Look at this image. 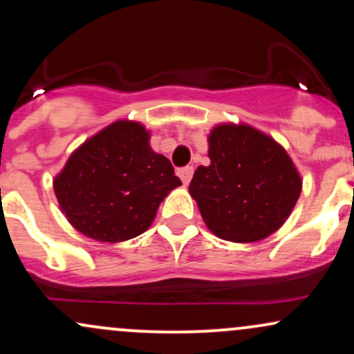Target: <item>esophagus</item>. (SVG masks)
<instances>
[{"mask_svg": "<svg viewBox=\"0 0 354 354\" xmlns=\"http://www.w3.org/2000/svg\"><path fill=\"white\" fill-rule=\"evenodd\" d=\"M178 176L181 178L183 185H188L191 178H193V166H185V168L178 169Z\"/></svg>", "mask_w": 354, "mask_h": 354, "instance_id": "obj_1", "label": "esophagus"}]
</instances>
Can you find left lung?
Instances as JSON below:
<instances>
[{"label":"left lung","instance_id":"obj_1","mask_svg":"<svg viewBox=\"0 0 354 354\" xmlns=\"http://www.w3.org/2000/svg\"><path fill=\"white\" fill-rule=\"evenodd\" d=\"M209 166H200L189 194L218 238L254 243L293 211L301 178L273 138L248 124H218L208 136Z\"/></svg>","mask_w":354,"mask_h":354}]
</instances>
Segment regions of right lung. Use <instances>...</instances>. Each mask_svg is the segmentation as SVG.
<instances>
[{
	"label": "right lung",
	"instance_id": "right-lung-1",
	"mask_svg": "<svg viewBox=\"0 0 354 354\" xmlns=\"http://www.w3.org/2000/svg\"><path fill=\"white\" fill-rule=\"evenodd\" d=\"M180 185L168 158L153 151L149 131L136 121H116L84 141L53 181L73 228L106 243L145 233L160 203Z\"/></svg>",
	"mask_w": 354,
	"mask_h": 354
}]
</instances>
